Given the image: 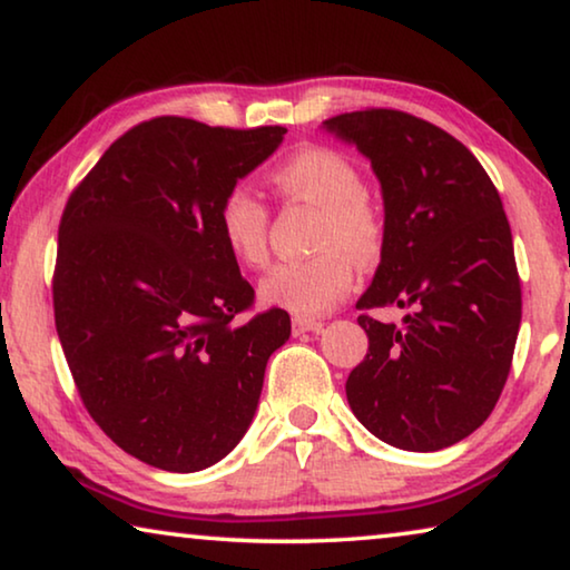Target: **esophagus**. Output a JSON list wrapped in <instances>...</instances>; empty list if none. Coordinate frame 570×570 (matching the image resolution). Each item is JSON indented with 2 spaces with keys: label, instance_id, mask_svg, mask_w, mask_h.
<instances>
[{
  "label": "esophagus",
  "instance_id": "34e87169",
  "mask_svg": "<svg viewBox=\"0 0 570 570\" xmlns=\"http://www.w3.org/2000/svg\"><path fill=\"white\" fill-rule=\"evenodd\" d=\"M321 321H316V318H303V316H295L293 318V334L295 336H301V334H305V332H321Z\"/></svg>",
  "mask_w": 570,
  "mask_h": 570
}]
</instances>
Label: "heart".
<instances>
[{"label": "heart", "mask_w": 570, "mask_h": 570, "mask_svg": "<svg viewBox=\"0 0 570 570\" xmlns=\"http://www.w3.org/2000/svg\"><path fill=\"white\" fill-rule=\"evenodd\" d=\"M269 185L283 200L318 205L313 257L283 262L262 279V301L295 316H321L352 291L357 267L375 265L385 246V218L350 156L332 146H303L277 164ZM220 242L238 265L267 262L269 210L246 187H230L216 210Z\"/></svg>", "instance_id": "heart-1"}]
</instances>
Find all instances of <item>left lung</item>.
Instances as JSON below:
<instances>
[{
	"label": "left lung",
	"instance_id": "left-lung-1",
	"mask_svg": "<svg viewBox=\"0 0 570 570\" xmlns=\"http://www.w3.org/2000/svg\"><path fill=\"white\" fill-rule=\"evenodd\" d=\"M326 128L357 144L383 187L381 267L357 308L409 311L401 326L360 313L367 354L346 401L393 448H450L491 416L522 321L499 189L455 136L416 115L365 107Z\"/></svg>",
	"mask_w": 570,
	"mask_h": 570
}]
</instances>
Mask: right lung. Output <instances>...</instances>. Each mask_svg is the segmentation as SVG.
Segmentation results:
<instances>
[{
    "mask_svg": "<svg viewBox=\"0 0 570 570\" xmlns=\"http://www.w3.org/2000/svg\"><path fill=\"white\" fill-rule=\"evenodd\" d=\"M285 134L161 115L126 130L66 200L56 332L89 416L146 465L195 473L226 458L291 336L283 308L238 321L254 287L216 224L226 189Z\"/></svg>",
    "mask_w": 570,
    "mask_h": 570,
    "instance_id": "1",
    "label": "right lung"
}]
</instances>
